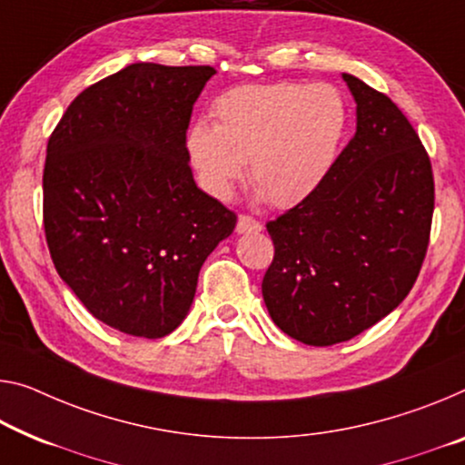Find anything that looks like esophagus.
I'll list each match as a JSON object with an SVG mask.
<instances>
[{
  "label": "esophagus",
  "instance_id": "34e87169",
  "mask_svg": "<svg viewBox=\"0 0 465 465\" xmlns=\"http://www.w3.org/2000/svg\"><path fill=\"white\" fill-rule=\"evenodd\" d=\"M262 224L257 223L252 216H239L237 220V232L239 234H249V232H260Z\"/></svg>",
  "mask_w": 465,
  "mask_h": 465
}]
</instances>
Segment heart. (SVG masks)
Listing matches in <instances>:
<instances>
[{
  "mask_svg": "<svg viewBox=\"0 0 465 465\" xmlns=\"http://www.w3.org/2000/svg\"><path fill=\"white\" fill-rule=\"evenodd\" d=\"M213 114L216 124L199 118L184 139L202 189L224 202L249 160L255 197L276 208L322 187L349 126L345 99L331 84H245L220 95Z\"/></svg>",
  "mask_w": 465,
  "mask_h": 465,
  "instance_id": "obj_1",
  "label": "heart"
}]
</instances>
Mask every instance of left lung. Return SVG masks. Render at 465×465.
I'll list each match as a JSON object with an SVG mask.
<instances>
[{"label":"left lung","mask_w":465,"mask_h":465,"mask_svg":"<svg viewBox=\"0 0 465 465\" xmlns=\"http://www.w3.org/2000/svg\"><path fill=\"white\" fill-rule=\"evenodd\" d=\"M355 99V134L312 197L268 232L274 260L263 303L291 339L328 347L395 310L422 268L434 210L426 149L387 95L342 74Z\"/></svg>","instance_id":"left-lung-1"}]
</instances>
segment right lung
I'll use <instances>...</instances> for the list:
<instances>
[{
	"instance_id": "1",
	"label": "right lung",
	"mask_w": 465,
	"mask_h": 465,
	"mask_svg": "<svg viewBox=\"0 0 465 465\" xmlns=\"http://www.w3.org/2000/svg\"><path fill=\"white\" fill-rule=\"evenodd\" d=\"M212 66L137 62L84 89L47 143L43 224L54 266L104 324L145 339L187 318L237 216L195 184L187 128Z\"/></svg>"
}]
</instances>
